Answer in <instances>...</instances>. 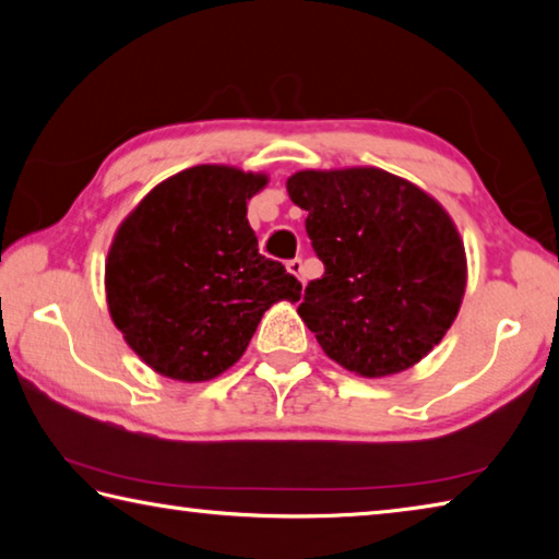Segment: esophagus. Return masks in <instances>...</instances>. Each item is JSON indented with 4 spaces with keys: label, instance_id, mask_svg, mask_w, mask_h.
<instances>
[{
    "label": "esophagus",
    "instance_id": "esophagus-1",
    "mask_svg": "<svg viewBox=\"0 0 559 559\" xmlns=\"http://www.w3.org/2000/svg\"><path fill=\"white\" fill-rule=\"evenodd\" d=\"M288 271L296 276L298 281H306V271H302V259H290L288 261Z\"/></svg>",
    "mask_w": 559,
    "mask_h": 559
}]
</instances>
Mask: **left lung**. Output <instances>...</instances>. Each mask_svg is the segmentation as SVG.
<instances>
[{
	"label": "left lung",
	"mask_w": 559,
	"mask_h": 559,
	"mask_svg": "<svg viewBox=\"0 0 559 559\" xmlns=\"http://www.w3.org/2000/svg\"><path fill=\"white\" fill-rule=\"evenodd\" d=\"M286 187L325 266L302 293V323L349 372L409 370L447 335L466 290V251L447 210L377 167L302 169Z\"/></svg>",
	"instance_id": "8db88e82"
}]
</instances>
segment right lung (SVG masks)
I'll return each instance as SVG.
<instances>
[{
  "instance_id": "add662e5",
  "label": "right lung",
  "mask_w": 559,
  "mask_h": 559,
  "mask_svg": "<svg viewBox=\"0 0 559 559\" xmlns=\"http://www.w3.org/2000/svg\"><path fill=\"white\" fill-rule=\"evenodd\" d=\"M266 182L226 165L189 167L157 185L112 239V323L169 380L229 370L273 302L300 298V281L261 257L246 219V202Z\"/></svg>"
}]
</instances>
